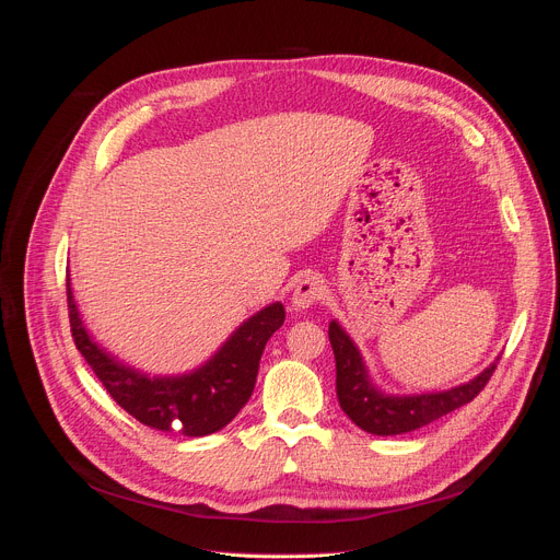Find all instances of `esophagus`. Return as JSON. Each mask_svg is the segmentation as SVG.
Masks as SVG:
<instances>
[{
	"mask_svg": "<svg viewBox=\"0 0 560 560\" xmlns=\"http://www.w3.org/2000/svg\"><path fill=\"white\" fill-rule=\"evenodd\" d=\"M322 298H325V281L315 275H308L302 281H298L295 290H292L290 302L298 311H304V308H311L313 304H317Z\"/></svg>",
	"mask_w": 560,
	"mask_h": 560,
	"instance_id": "esophagus-1",
	"label": "esophagus"
}]
</instances>
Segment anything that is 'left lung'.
<instances>
[{
    "label": "left lung",
    "mask_w": 560,
    "mask_h": 560,
    "mask_svg": "<svg viewBox=\"0 0 560 560\" xmlns=\"http://www.w3.org/2000/svg\"><path fill=\"white\" fill-rule=\"evenodd\" d=\"M329 340L336 357V393L349 420L374 435L416 431L472 401L490 381L497 361L463 386L427 395H384L368 376L359 347L334 319Z\"/></svg>",
    "instance_id": "obj_1"
}]
</instances>
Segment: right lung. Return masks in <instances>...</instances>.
<instances>
[{
    "instance_id": "right-lung-1",
    "label": "right lung",
    "mask_w": 560,
    "mask_h": 560,
    "mask_svg": "<svg viewBox=\"0 0 560 560\" xmlns=\"http://www.w3.org/2000/svg\"><path fill=\"white\" fill-rule=\"evenodd\" d=\"M68 313L74 345L106 393L138 422L188 438L215 433L238 416L254 393L262 349L285 319L283 304L275 302L243 322L201 368L182 376H147L110 357L85 331L70 279Z\"/></svg>"
}]
</instances>
